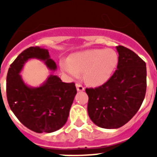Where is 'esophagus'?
<instances>
[{"label":"esophagus","instance_id":"1","mask_svg":"<svg viewBox=\"0 0 157 157\" xmlns=\"http://www.w3.org/2000/svg\"><path fill=\"white\" fill-rule=\"evenodd\" d=\"M76 88H77V90L78 91H83L84 90H85V88H84V86L82 85H80V84H76Z\"/></svg>","mask_w":157,"mask_h":157}]
</instances>
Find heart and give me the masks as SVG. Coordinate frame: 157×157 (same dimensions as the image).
I'll return each instance as SVG.
<instances>
[{
    "label": "heart",
    "mask_w": 157,
    "mask_h": 157,
    "mask_svg": "<svg viewBox=\"0 0 157 157\" xmlns=\"http://www.w3.org/2000/svg\"><path fill=\"white\" fill-rule=\"evenodd\" d=\"M119 60L117 52L112 48H95L73 54L69 59L62 60L63 72L72 78L84 73L85 80L92 86H101L109 81Z\"/></svg>",
    "instance_id": "1"
}]
</instances>
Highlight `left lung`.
Segmentation results:
<instances>
[{"label":"left lung","mask_w":157,"mask_h":157,"mask_svg":"<svg viewBox=\"0 0 157 157\" xmlns=\"http://www.w3.org/2000/svg\"><path fill=\"white\" fill-rule=\"evenodd\" d=\"M117 69L101 86L86 88L87 111L96 125L116 129L125 125L137 113L146 92V64L129 48L116 46Z\"/></svg>","instance_id":"left-lung-1"}]
</instances>
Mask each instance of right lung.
<instances>
[{"mask_svg":"<svg viewBox=\"0 0 157 157\" xmlns=\"http://www.w3.org/2000/svg\"><path fill=\"white\" fill-rule=\"evenodd\" d=\"M45 62L50 70H56V63L48 51L40 47H30L19 54L10 65L7 74L6 94L8 105L18 120L36 133H51L66 123L75 96L74 82L65 83L56 75H49L39 87H30L19 75L29 59Z\"/></svg>","mask_w":157,"mask_h":157,"instance_id":"right-lung-1","label":"right lung"}]
</instances>
